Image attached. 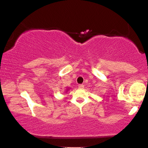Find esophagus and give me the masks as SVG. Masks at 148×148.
<instances>
[{
    "label": "esophagus",
    "mask_w": 148,
    "mask_h": 148,
    "mask_svg": "<svg viewBox=\"0 0 148 148\" xmlns=\"http://www.w3.org/2000/svg\"><path fill=\"white\" fill-rule=\"evenodd\" d=\"M78 87H79V89H83L84 88V86L83 84H79Z\"/></svg>",
    "instance_id": "obj_1"
}]
</instances>
